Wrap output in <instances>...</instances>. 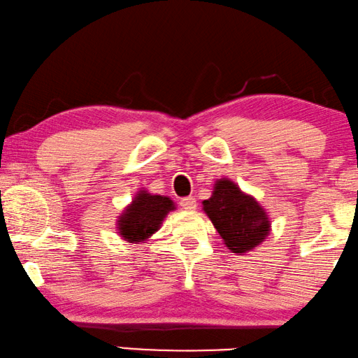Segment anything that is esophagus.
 <instances>
[{"label": "esophagus", "instance_id": "34e87169", "mask_svg": "<svg viewBox=\"0 0 358 358\" xmlns=\"http://www.w3.org/2000/svg\"><path fill=\"white\" fill-rule=\"evenodd\" d=\"M180 206L186 210H194L198 204H196V199L193 198V196H188V198H183L180 201Z\"/></svg>", "mask_w": 358, "mask_h": 358}]
</instances>
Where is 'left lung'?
Segmentation results:
<instances>
[{
	"label": "left lung",
	"instance_id": "obj_1",
	"mask_svg": "<svg viewBox=\"0 0 358 358\" xmlns=\"http://www.w3.org/2000/svg\"><path fill=\"white\" fill-rule=\"evenodd\" d=\"M203 209L234 253L255 250L271 231L268 214L258 201L227 178L215 181L213 196L204 201Z\"/></svg>",
	"mask_w": 358,
	"mask_h": 358
}]
</instances>
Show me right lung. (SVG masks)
<instances>
[{
  "mask_svg": "<svg viewBox=\"0 0 358 358\" xmlns=\"http://www.w3.org/2000/svg\"><path fill=\"white\" fill-rule=\"evenodd\" d=\"M175 209L173 201L167 196L150 194L141 189L133 203L120 215V235L129 243L148 240L160 229V224L170 210Z\"/></svg>",
  "mask_w": 358,
  "mask_h": 358,
  "instance_id": "1",
  "label": "right lung"
}]
</instances>
